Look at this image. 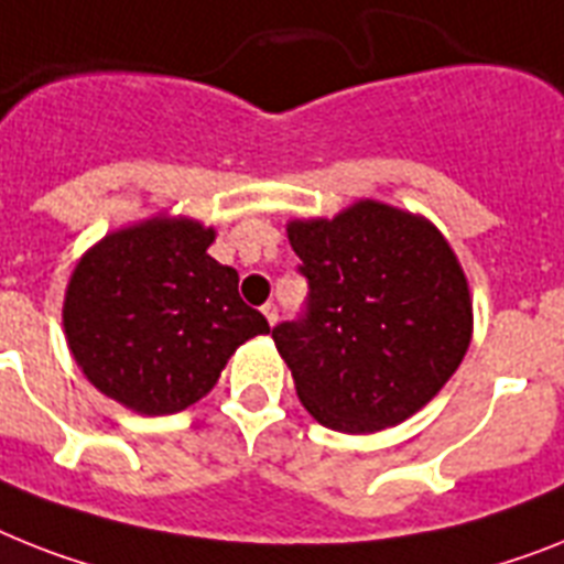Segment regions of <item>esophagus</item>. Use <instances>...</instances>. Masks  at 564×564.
<instances>
[{
    "label": "esophagus",
    "mask_w": 564,
    "mask_h": 564,
    "mask_svg": "<svg viewBox=\"0 0 564 564\" xmlns=\"http://www.w3.org/2000/svg\"><path fill=\"white\" fill-rule=\"evenodd\" d=\"M262 314H264V319H268V323L276 325L279 308H276V305H273V302H264V305H262Z\"/></svg>",
    "instance_id": "obj_1"
}]
</instances>
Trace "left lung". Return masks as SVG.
I'll use <instances>...</instances> for the list:
<instances>
[{
  "instance_id": "1",
  "label": "left lung",
  "mask_w": 564,
  "mask_h": 564,
  "mask_svg": "<svg viewBox=\"0 0 564 564\" xmlns=\"http://www.w3.org/2000/svg\"><path fill=\"white\" fill-rule=\"evenodd\" d=\"M305 314L273 328L302 406L337 432L406 421L455 375L473 337L467 276L421 216L357 202L288 225Z\"/></svg>"
}]
</instances>
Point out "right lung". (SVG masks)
<instances>
[{
	"label": "right lung",
	"mask_w": 564,
	"mask_h": 564,
	"mask_svg": "<svg viewBox=\"0 0 564 564\" xmlns=\"http://www.w3.org/2000/svg\"><path fill=\"white\" fill-rule=\"evenodd\" d=\"M213 227L155 216L109 232L65 291L74 360L106 398L141 415H172L216 386L241 343L271 325L239 296V273L207 248Z\"/></svg>",
	"instance_id": "1"
}]
</instances>
